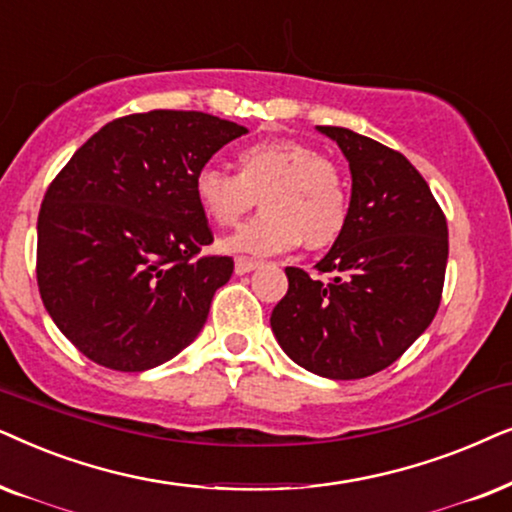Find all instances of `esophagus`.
<instances>
[{"mask_svg": "<svg viewBox=\"0 0 512 512\" xmlns=\"http://www.w3.org/2000/svg\"><path fill=\"white\" fill-rule=\"evenodd\" d=\"M257 267H260V262L245 260V257H238L236 264H234V271H236L238 276H243V274H250V271H255Z\"/></svg>", "mask_w": 512, "mask_h": 512, "instance_id": "1", "label": "esophagus"}]
</instances>
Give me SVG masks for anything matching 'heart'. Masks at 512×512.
Segmentation results:
<instances>
[{
  "label": "heart",
  "mask_w": 512,
  "mask_h": 512,
  "mask_svg": "<svg viewBox=\"0 0 512 512\" xmlns=\"http://www.w3.org/2000/svg\"><path fill=\"white\" fill-rule=\"evenodd\" d=\"M236 170L201 166L194 196L201 213L217 227H231L257 199L262 213L222 238L227 255L271 257L335 243L346 227L351 194L344 175L323 152L299 140H260L236 152Z\"/></svg>",
  "instance_id": "b5f03b06"
}]
</instances>
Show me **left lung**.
<instances>
[{
    "instance_id": "obj_1",
    "label": "left lung",
    "mask_w": 512,
    "mask_h": 512,
    "mask_svg": "<svg viewBox=\"0 0 512 512\" xmlns=\"http://www.w3.org/2000/svg\"><path fill=\"white\" fill-rule=\"evenodd\" d=\"M349 161L351 210L316 264L330 283L288 267L271 330L299 367L363 379L395 363L431 325L447 269V220L400 152L339 126H316Z\"/></svg>"
}]
</instances>
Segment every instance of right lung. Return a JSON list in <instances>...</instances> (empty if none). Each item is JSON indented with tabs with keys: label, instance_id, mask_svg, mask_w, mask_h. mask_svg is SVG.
<instances>
[{
	"label": "right lung",
	"instance_id": "1",
	"mask_svg": "<svg viewBox=\"0 0 512 512\" xmlns=\"http://www.w3.org/2000/svg\"><path fill=\"white\" fill-rule=\"evenodd\" d=\"M243 126L203 112L154 109L109 121L44 196L37 283L58 330L93 363L145 372L199 337L231 257L213 243L194 175Z\"/></svg>",
	"mask_w": 512,
	"mask_h": 512
}]
</instances>
